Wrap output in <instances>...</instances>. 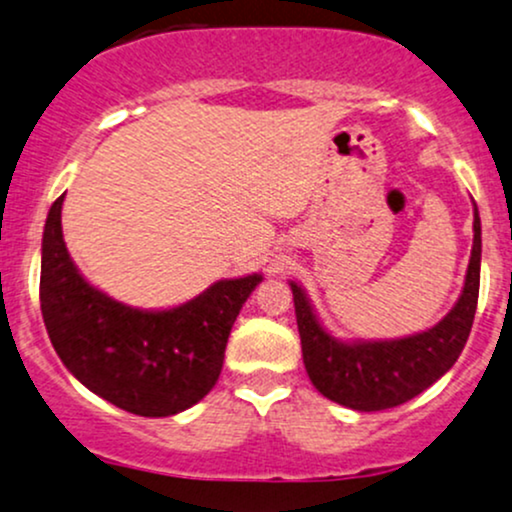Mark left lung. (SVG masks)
I'll return each mask as SVG.
<instances>
[{"label":"left lung","mask_w":512,"mask_h":512,"mask_svg":"<svg viewBox=\"0 0 512 512\" xmlns=\"http://www.w3.org/2000/svg\"><path fill=\"white\" fill-rule=\"evenodd\" d=\"M481 221L474 207V245L460 301L431 330L390 342L334 339L320 325L303 289L291 281L301 332L303 363L317 390L356 411L392 409L409 402L445 375L462 354L479 301Z\"/></svg>","instance_id":"8db88e82"}]
</instances>
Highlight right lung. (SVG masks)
<instances>
[{"label": "right lung", "instance_id": "add662e5", "mask_svg": "<svg viewBox=\"0 0 512 512\" xmlns=\"http://www.w3.org/2000/svg\"><path fill=\"white\" fill-rule=\"evenodd\" d=\"M64 195L50 207L40 262V310L69 373L139 416H173L216 385L233 322L262 274L223 279L170 310H139L93 289L62 238Z\"/></svg>", "mask_w": 512, "mask_h": 512}]
</instances>
